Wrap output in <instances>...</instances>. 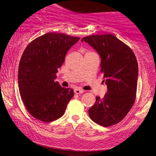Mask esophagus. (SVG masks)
<instances>
[{
  "instance_id": "obj_1",
  "label": "esophagus",
  "mask_w": 156,
  "mask_h": 156,
  "mask_svg": "<svg viewBox=\"0 0 156 156\" xmlns=\"http://www.w3.org/2000/svg\"><path fill=\"white\" fill-rule=\"evenodd\" d=\"M74 92H75V94H82V93H83L84 91L83 90V89H81L80 88H76V89H75Z\"/></svg>"
}]
</instances>
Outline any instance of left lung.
<instances>
[{
  "instance_id": "obj_1",
  "label": "left lung",
  "mask_w": 156,
  "mask_h": 156,
  "mask_svg": "<svg viewBox=\"0 0 156 156\" xmlns=\"http://www.w3.org/2000/svg\"><path fill=\"white\" fill-rule=\"evenodd\" d=\"M101 56V71L108 91L89 109V117L101 126L108 127L124 119L134 104L138 80V63L134 53L112 34L83 37Z\"/></svg>"
}]
</instances>
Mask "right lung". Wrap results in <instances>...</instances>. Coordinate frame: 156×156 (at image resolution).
I'll list each match as a JSON object with an SVG mask.
<instances>
[{"label":"right lung","mask_w":156,"mask_h":156,"mask_svg":"<svg viewBox=\"0 0 156 156\" xmlns=\"http://www.w3.org/2000/svg\"><path fill=\"white\" fill-rule=\"evenodd\" d=\"M79 39L48 33L34 39L23 52L18 68L19 91L26 109L36 119L50 122L64 114L74 93L55 79L67 51Z\"/></svg>","instance_id":"right-lung-1"}]
</instances>
